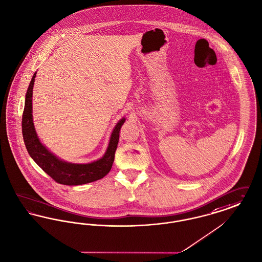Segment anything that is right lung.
Instances as JSON below:
<instances>
[{
    "label": "right lung",
    "mask_w": 262,
    "mask_h": 262,
    "mask_svg": "<svg viewBox=\"0 0 262 262\" xmlns=\"http://www.w3.org/2000/svg\"><path fill=\"white\" fill-rule=\"evenodd\" d=\"M35 76L36 72L28 85L21 121L24 141L29 156L49 177L60 184L81 185L104 178L111 171L114 161V155L119 140V132L125 122L124 117L120 119L113 128L108 147L99 160L90 164L65 162L59 159L42 144L35 131L32 118V90Z\"/></svg>",
    "instance_id": "right-lung-1"
}]
</instances>
